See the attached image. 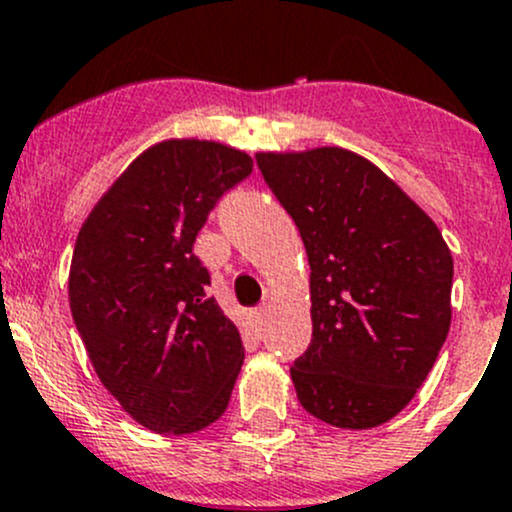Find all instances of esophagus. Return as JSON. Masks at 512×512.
<instances>
[{"mask_svg": "<svg viewBox=\"0 0 512 512\" xmlns=\"http://www.w3.org/2000/svg\"><path fill=\"white\" fill-rule=\"evenodd\" d=\"M267 316H270L267 306H260V309L252 311V326H255V331H262V326L267 324Z\"/></svg>", "mask_w": 512, "mask_h": 512, "instance_id": "esophagus-1", "label": "esophagus"}]
</instances>
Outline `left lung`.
Here are the masks:
<instances>
[{
    "mask_svg": "<svg viewBox=\"0 0 512 512\" xmlns=\"http://www.w3.org/2000/svg\"><path fill=\"white\" fill-rule=\"evenodd\" d=\"M255 159L311 267L314 331L289 370L301 407L341 429L385 424L410 405L449 333V245L360 154L316 147Z\"/></svg>",
    "mask_w": 512,
    "mask_h": 512,
    "instance_id": "obj_1",
    "label": "left lung"
}]
</instances>
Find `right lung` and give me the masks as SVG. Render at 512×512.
<instances>
[{
	"instance_id": "obj_1",
	"label": "right lung",
	"mask_w": 512,
	"mask_h": 512,
	"mask_svg": "<svg viewBox=\"0 0 512 512\" xmlns=\"http://www.w3.org/2000/svg\"><path fill=\"white\" fill-rule=\"evenodd\" d=\"M252 174L240 149L166 139L139 154L85 218L68 299L100 383L157 434L206 429L245 360L240 331L193 255L208 213Z\"/></svg>"
}]
</instances>
